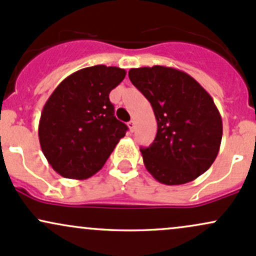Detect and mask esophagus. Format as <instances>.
<instances>
[{
	"mask_svg": "<svg viewBox=\"0 0 256 256\" xmlns=\"http://www.w3.org/2000/svg\"><path fill=\"white\" fill-rule=\"evenodd\" d=\"M128 127H129V130L133 132V130H134V128H136V122H134L133 120H129V122H128Z\"/></svg>",
	"mask_w": 256,
	"mask_h": 256,
	"instance_id": "obj_1",
	"label": "esophagus"
}]
</instances>
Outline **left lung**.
<instances>
[{
  "label": "left lung",
  "mask_w": 256,
  "mask_h": 256,
  "mask_svg": "<svg viewBox=\"0 0 256 256\" xmlns=\"http://www.w3.org/2000/svg\"><path fill=\"white\" fill-rule=\"evenodd\" d=\"M129 80L151 102L157 134L140 148L157 182L182 185L210 168L220 150L222 120L213 98L194 77L168 66L130 68Z\"/></svg>",
  "instance_id": "obj_1"
}]
</instances>
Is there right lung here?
Masks as SVG:
<instances>
[{
    "label": "right lung",
    "instance_id": "right-lung-1",
    "mask_svg": "<svg viewBox=\"0 0 256 256\" xmlns=\"http://www.w3.org/2000/svg\"><path fill=\"white\" fill-rule=\"evenodd\" d=\"M124 68L96 65L71 74L46 102L38 124L42 152L68 179L84 180L105 164L128 127L114 114L110 92Z\"/></svg>",
    "mask_w": 256,
    "mask_h": 256
}]
</instances>
